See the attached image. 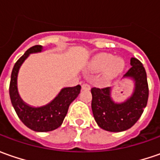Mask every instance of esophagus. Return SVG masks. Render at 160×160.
Segmentation results:
<instances>
[{"label":"esophagus","mask_w":160,"mask_h":160,"mask_svg":"<svg viewBox=\"0 0 160 160\" xmlns=\"http://www.w3.org/2000/svg\"><path fill=\"white\" fill-rule=\"evenodd\" d=\"M90 85L88 83H83V85H82V89L83 90H90Z\"/></svg>","instance_id":"1"}]
</instances>
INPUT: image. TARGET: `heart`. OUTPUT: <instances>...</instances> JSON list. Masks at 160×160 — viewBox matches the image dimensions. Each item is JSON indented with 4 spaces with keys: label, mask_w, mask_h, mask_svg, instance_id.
<instances>
[{
    "label": "heart",
    "mask_w": 160,
    "mask_h": 160,
    "mask_svg": "<svg viewBox=\"0 0 160 160\" xmlns=\"http://www.w3.org/2000/svg\"><path fill=\"white\" fill-rule=\"evenodd\" d=\"M124 60L120 58H114L110 54H101L97 56L91 65V69L93 71H102L107 68L108 75L117 74L123 69Z\"/></svg>",
    "instance_id": "obj_1"
}]
</instances>
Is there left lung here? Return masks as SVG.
Listing matches in <instances>:
<instances>
[{"mask_svg":"<svg viewBox=\"0 0 160 160\" xmlns=\"http://www.w3.org/2000/svg\"><path fill=\"white\" fill-rule=\"evenodd\" d=\"M131 68L124 78L133 82L132 94L124 102H115L111 96L113 88H92V110L97 125L108 132H123L131 128L141 118L147 105L149 87L146 71L141 61L131 58Z\"/></svg>","mask_w":160,"mask_h":160,"instance_id":"8db88e82","label":"left lung"}]
</instances>
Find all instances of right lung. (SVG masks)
I'll return each mask as SVG.
<instances>
[{"label":"right lung","mask_w":160,"mask_h":160,"mask_svg":"<svg viewBox=\"0 0 160 160\" xmlns=\"http://www.w3.org/2000/svg\"><path fill=\"white\" fill-rule=\"evenodd\" d=\"M43 47L35 45L28 49L14 65L9 83V96L12 106L19 119L31 130L35 132H50L62 125L68 107L80 93L81 86L65 87L52 102L41 107H33L21 99L18 90V75L24 61L32 53L42 52Z\"/></svg>","instance_id":"right-lung-1"}]
</instances>
